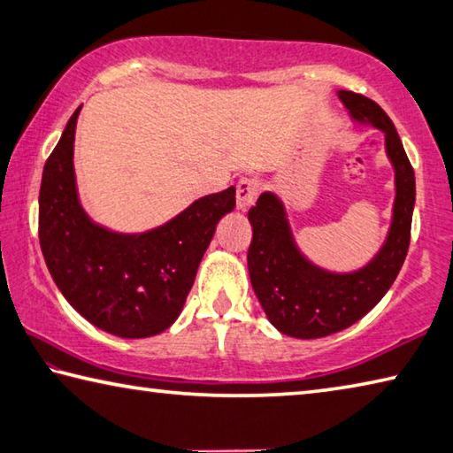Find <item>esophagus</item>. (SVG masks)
<instances>
[{
    "mask_svg": "<svg viewBox=\"0 0 453 453\" xmlns=\"http://www.w3.org/2000/svg\"><path fill=\"white\" fill-rule=\"evenodd\" d=\"M257 191H259V181L257 180H242L240 183H237V189H235L237 210L248 211L256 202Z\"/></svg>",
    "mask_w": 453,
    "mask_h": 453,
    "instance_id": "1",
    "label": "esophagus"
}]
</instances>
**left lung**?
I'll use <instances>...</instances> for the list:
<instances>
[{
  "label": "left lung",
  "mask_w": 453,
  "mask_h": 453,
  "mask_svg": "<svg viewBox=\"0 0 453 453\" xmlns=\"http://www.w3.org/2000/svg\"><path fill=\"white\" fill-rule=\"evenodd\" d=\"M337 97L357 126L383 134L386 156L394 167V208L380 250L357 270L335 272L305 254L289 224L288 208L273 191H264L248 211L254 240L248 250L251 288L270 324L297 340L326 337L356 324L378 305L400 273L410 248L416 178L400 135L381 107L354 91Z\"/></svg>",
  "instance_id": "left-lung-1"
}]
</instances>
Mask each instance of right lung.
I'll return each instance as SVG.
<instances>
[{
    "label": "right lung",
    "instance_id": "right-lung-1",
    "mask_svg": "<svg viewBox=\"0 0 453 453\" xmlns=\"http://www.w3.org/2000/svg\"><path fill=\"white\" fill-rule=\"evenodd\" d=\"M80 110L43 167L40 243L67 303L104 332L140 340L180 318L218 221L235 208V188L191 202L148 232H116L83 210L73 167Z\"/></svg>",
    "mask_w": 453,
    "mask_h": 453
}]
</instances>
